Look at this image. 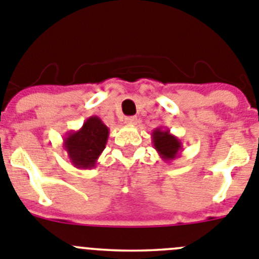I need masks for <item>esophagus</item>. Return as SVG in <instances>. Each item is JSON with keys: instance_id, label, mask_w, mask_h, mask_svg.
Segmentation results:
<instances>
[{"instance_id": "34e87169", "label": "esophagus", "mask_w": 259, "mask_h": 259, "mask_svg": "<svg viewBox=\"0 0 259 259\" xmlns=\"http://www.w3.org/2000/svg\"><path fill=\"white\" fill-rule=\"evenodd\" d=\"M124 121L126 125H135L137 124V117H134V116H127V117H125Z\"/></svg>"}]
</instances>
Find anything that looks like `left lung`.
<instances>
[{
    "instance_id": "1",
    "label": "left lung",
    "mask_w": 259,
    "mask_h": 259,
    "mask_svg": "<svg viewBox=\"0 0 259 259\" xmlns=\"http://www.w3.org/2000/svg\"><path fill=\"white\" fill-rule=\"evenodd\" d=\"M152 143L158 156L165 162L176 160L182 152V142L178 137L170 133L169 129L156 127L152 132Z\"/></svg>"
}]
</instances>
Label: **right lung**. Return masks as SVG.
I'll list each match as a JSON object with an SVG mask.
<instances>
[{"label":"right lung","instance_id":"add662e5","mask_svg":"<svg viewBox=\"0 0 259 259\" xmlns=\"http://www.w3.org/2000/svg\"><path fill=\"white\" fill-rule=\"evenodd\" d=\"M109 129L98 116L86 118L81 129L72 130L63 139L69 162L77 169H92L106 148Z\"/></svg>","mask_w":259,"mask_h":259}]
</instances>
